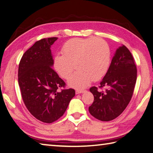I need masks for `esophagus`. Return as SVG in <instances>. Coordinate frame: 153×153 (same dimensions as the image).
Listing matches in <instances>:
<instances>
[{
  "instance_id": "esophagus-1",
  "label": "esophagus",
  "mask_w": 153,
  "mask_h": 153,
  "mask_svg": "<svg viewBox=\"0 0 153 153\" xmlns=\"http://www.w3.org/2000/svg\"><path fill=\"white\" fill-rule=\"evenodd\" d=\"M83 92H85V91H84V90H78V89H77V90H76V94H83Z\"/></svg>"
}]
</instances>
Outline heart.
<instances>
[{
	"mask_svg": "<svg viewBox=\"0 0 153 153\" xmlns=\"http://www.w3.org/2000/svg\"><path fill=\"white\" fill-rule=\"evenodd\" d=\"M62 55L53 58V66L64 79L71 77L75 69L77 71L68 80V84L76 89L88 86L91 79L97 81L105 75L110 64L109 45L101 39L73 38L67 41L62 48Z\"/></svg>",
	"mask_w": 153,
	"mask_h": 153,
	"instance_id": "obj_1",
	"label": "heart"
}]
</instances>
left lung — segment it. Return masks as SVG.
I'll return each mask as SVG.
<instances>
[{
	"mask_svg": "<svg viewBox=\"0 0 153 153\" xmlns=\"http://www.w3.org/2000/svg\"><path fill=\"white\" fill-rule=\"evenodd\" d=\"M134 59L127 48L122 45L117 49L105 76L96 87L89 89L94 101L89 107L90 114L99 120L109 121L123 112L133 96L137 80Z\"/></svg>",
	"mask_w": 153,
	"mask_h": 153,
	"instance_id": "1",
	"label": "left lung"
}]
</instances>
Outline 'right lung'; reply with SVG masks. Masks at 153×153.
Listing matches in <instances>:
<instances>
[{
    "mask_svg": "<svg viewBox=\"0 0 153 153\" xmlns=\"http://www.w3.org/2000/svg\"><path fill=\"white\" fill-rule=\"evenodd\" d=\"M57 39L36 42L24 53L19 65V85L24 103L35 118L46 123L60 118L76 94L74 89L59 91L65 83L52 68L50 50Z\"/></svg>",
    "mask_w": 153,
    "mask_h": 153,
    "instance_id": "right-lung-1",
    "label": "right lung"
}]
</instances>
